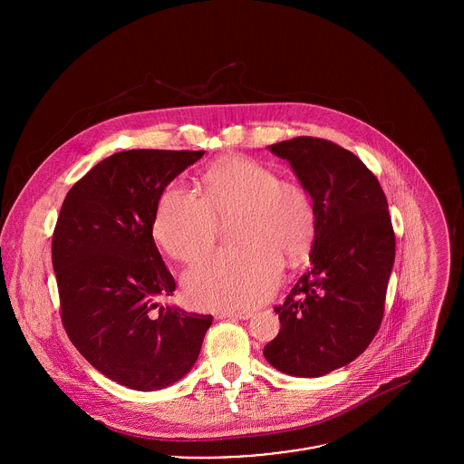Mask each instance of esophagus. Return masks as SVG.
<instances>
[{
	"label": "esophagus",
	"mask_w": 464,
	"mask_h": 464,
	"mask_svg": "<svg viewBox=\"0 0 464 464\" xmlns=\"http://www.w3.org/2000/svg\"><path fill=\"white\" fill-rule=\"evenodd\" d=\"M252 316L250 311H221L218 318H236V320H248Z\"/></svg>",
	"instance_id": "esophagus-1"
}]
</instances>
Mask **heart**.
Masks as SVG:
<instances>
[{
  "instance_id": "1",
  "label": "heart",
  "mask_w": 464,
  "mask_h": 464,
  "mask_svg": "<svg viewBox=\"0 0 464 464\" xmlns=\"http://www.w3.org/2000/svg\"><path fill=\"white\" fill-rule=\"evenodd\" d=\"M237 214L234 239L241 245L216 250L184 275L189 300L199 309L254 307L275 291L285 263L311 248L318 216L307 189L278 177L250 157H227L201 175V197L184 184H169L157 201L153 236L179 261L208 250L219 219Z\"/></svg>"
}]
</instances>
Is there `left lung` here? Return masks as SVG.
Instances as JSON below:
<instances>
[{
  "label": "left lung",
  "mask_w": 464,
  "mask_h": 464,
  "mask_svg": "<svg viewBox=\"0 0 464 464\" xmlns=\"http://www.w3.org/2000/svg\"><path fill=\"white\" fill-rule=\"evenodd\" d=\"M311 195L318 225L311 266L275 305L280 331L266 361L295 377H322L361 355L384 318L395 230L377 177L352 151L320 137L269 146Z\"/></svg>",
  "instance_id": "left-lung-1"
}]
</instances>
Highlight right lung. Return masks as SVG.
<instances>
[{
	"label": "right lung",
	"mask_w": 464,
	"mask_h": 464,
	"mask_svg": "<svg viewBox=\"0 0 464 464\" xmlns=\"http://www.w3.org/2000/svg\"><path fill=\"white\" fill-rule=\"evenodd\" d=\"M205 151L129 150L96 164L66 195L52 263L76 350L139 392L166 388L197 362L212 316L162 307L175 291L153 236L164 188Z\"/></svg>",
	"instance_id": "obj_1"
}]
</instances>
